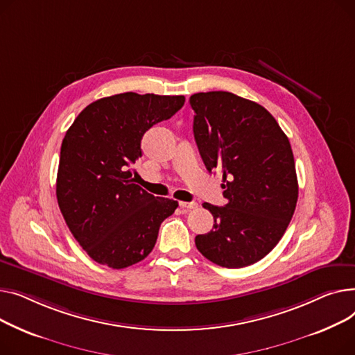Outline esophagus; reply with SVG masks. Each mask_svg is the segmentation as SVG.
Instances as JSON below:
<instances>
[{
    "instance_id": "obj_1",
    "label": "esophagus",
    "mask_w": 355,
    "mask_h": 355,
    "mask_svg": "<svg viewBox=\"0 0 355 355\" xmlns=\"http://www.w3.org/2000/svg\"><path fill=\"white\" fill-rule=\"evenodd\" d=\"M180 206L184 209H196L198 202H180Z\"/></svg>"
}]
</instances>
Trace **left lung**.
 <instances>
[{"mask_svg": "<svg viewBox=\"0 0 355 355\" xmlns=\"http://www.w3.org/2000/svg\"><path fill=\"white\" fill-rule=\"evenodd\" d=\"M193 135L206 169L222 172L225 206L203 203L214 215L198 251L223 268L266 257L284 236L298 200L295 162L286 135L261 104L229 92L191 96Z\"/></svg>", "mask_w": 355, "mask_h": 355, "instance_id": "8db88e82", "label": "left lung"}]
</instances>
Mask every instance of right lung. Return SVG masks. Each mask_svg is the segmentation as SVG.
<instances>
[{
    "mask_svg": "<svg viewBox=\"0 0 355 355\" xmlns=\"http://www.w3.org/2000/svg\"><path fill=\"white\" fill-rule=\"evenodd\" d=\"M183 96L121 93L93 101L61 143L55 193L70 232L97 263L123 269L148 257L178 202L135 183L132 164L153 124L171 119Z\"/></svg>",
    "mask_w": 355,
    "mask_h": 355,
    "instance_id": "right-lung-1",
    "label": "right lung"
}]
</instances>
